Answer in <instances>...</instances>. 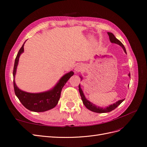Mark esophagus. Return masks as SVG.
<instances>
[{
  "label": "esophagus",
  "instance_id": "obj_1",
  "mask_svg": "<svg viewBox=\"0 0 147 147\" xmlns=\"http://www.w3.org/2000/svg\"><path fill=\"white\" fill-rule=\"evenodd\" d=\"M83 69V67L82 65H77L75 68V72H79Z\"/></svg>",
  "mask_w": 147,
  "mask_h": 147
}]
</instances>
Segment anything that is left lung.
I'll return each instance as SVG.
<instances>
[{
    "mask_svg": "<svg viewBox=\"0 0 147 147\" xmlns=\"http://www.w3.org/2000/svg\"><path fill=\"white\" fill-rule=\"evenodd\" d=\"M108 35L109 36V38H110V42L112 43H115V44H117V45H119L121 47L124 51V53L126 54V48L124 47V46L123 45V44L120 42L118 39H117L116 37H115V35L112 33V32H108ZM128 76L130 77V73L128 74ZM80 77L81 78V81L82 80L83 77L81 76V75H80ZM78 90H79V92H80V94L81 97H82V100L83 101V104L85 105L86 107L92 112H94L96 113H107V112H110L111 111L113 110L114 109H116L117 107L121 104L122 102L124 101V99L122 100H119L117 101L115 103L113 104H111L107 107H99L97 105H96L95 104H94L92 102H91L90 100H88L86 98V97L84 96V93L82 90L81 86H80V84H79L78 86Z\"/></svg>",
    "mask_w": 147,
    "mask_h": 147,
    "instance_id": "left-lung-1",
    "label": "left lung"
}]
</instances>
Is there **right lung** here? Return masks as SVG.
<instances>
[{
    "label": "right lung",
    "mask_w": 147,
    "mask_h": 147,
    "mask_svg": "<svg viewBox=\"0 0 147 147\" xmlns=\"http://www.w3.org/2000/svg\"><path fill=\"white\" fill-rule=\"evenodd\" d=\"M25 42L18 53L15 61L14 68H13V86H14L15 94L21 104L27 109L35 112H45L55 107L60 99L62 89L74 73L73 71H70L69 72L64 75L50 90L41 92L32 93L20 90L16 85L15 78L20 57L24 52Z\"/></svg>",
    "instance_id": "1"
}]
</instances>
